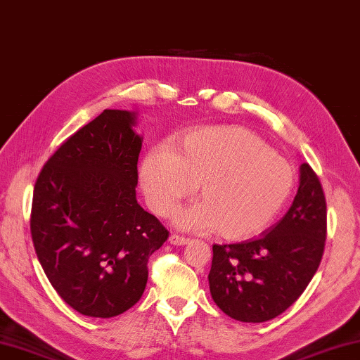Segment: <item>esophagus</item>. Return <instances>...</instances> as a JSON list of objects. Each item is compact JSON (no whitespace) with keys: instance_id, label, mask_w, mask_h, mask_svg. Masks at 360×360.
<instances>
[{"instance_id":"esophagus-1","label":"esophagus","mask_w":360,"mask_h":360,"mask_svg":"<svg viewBox=\"0 0 360 360\" xmlns=\"http://www.w3.org/2000/svg\"><path fill=\"white\" fill-rule=\"evenodd\" d=\"M168 240H169V244H173V245H186V244L191 243V240H188L187 238L178 236V234H172V236L168 238Z\"/></svg>"}]
</instances>
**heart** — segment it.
Wrapping results in <instances>:
<instances>
[{"instance_id":"obj_1","label":"heart","mask_w":360,"mask_h":360,"mask_svg":"<svg viewBox=\"0 0 360 360\" xmlns=\"http://www.w3.org/2000/svg\"><path fill=\"white\" fill-rule=\"evenodd\" d=\"M148 206L167 217L195 191L201 198L174 217L182 230H217L244 240L269 226L294 187V169L250 130L220 126L192 130L176 143L149 151L140 167Z\"/></svg>"}]
</instances>
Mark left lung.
Instances as JSON below:
<instances>
[{
  "instance_id": "1",
  "label": "left lung",
  "mask_w": 360,
  "mask_h": 360,
  "mask_svg": "<svg viewBox=\"0 0 360 360\" xmlns=\"http://www.w3.org/2000/svg\"><path fill=\"white\" fill-rule=\"evenodd\" d=\"M288 212L257 239L212 245L209 290L219 309L243 323L278 316L304 292L321 263L328 212L318 176L300 165Z\"/></svg>"
}]
</instances>
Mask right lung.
<instances>
[{"instance_id":"obj_1","label":"right lung","mask_w":360,"mask_h":360,"mask_svg":"<svg viewBox=\"0 0 360 360\" xmlns=\"http://www.w3.org/2000/svg\"><path fill=\"white\" fill-rule=\"evenodd\" d=\"M136 113L103 110L45 163L32 193L31 236L61 299L93 318L139 302L148 259L168 231L136 201L143 136Z\"/></svg>"}]
</instances>
